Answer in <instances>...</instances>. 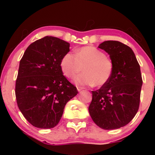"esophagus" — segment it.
I'll list each match as a JSON object with an SVG mask.
<instances>
[{
	"mask_svg": "<svg viewBox=\"0 0 155 155\" xmlns=\"http://www.w3.org/2000/svg\"><path fill=\"white\" fill-rule=\"evenodd\" d=\"M76 88H77V90H78V91H79V92L81 91V90L83 89V87H79V86L76 87Z\"/></svg>",
	"mask_w": 155,
	"mask_h": 155,
	"instance_id": "esophagus-1",
	"label": "esophagus"
}]
</instances>
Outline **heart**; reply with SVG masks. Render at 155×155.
<instances>
[{
  "label": "heart",
  "mask_w": 155,
  "mask_h": 155,
  "mask_svg": "<svg viewBox=\"0 0 155 155\" xmlns=\"http://www.w3.org/2000/svg\"><path fill=\"white\" fill-rule=\"evenodd\" d=\"M60 67L66 77L74 79L84 69V73L76 78L79 84L102 87L111 78L114 63L104 51L87 46L77 49L75 54L68 52L62 58Z\"/></svg>",
  "instance_id": "obj_1"
}]
</instances>
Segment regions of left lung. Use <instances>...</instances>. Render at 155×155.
Listing matches in <instances>:
<instances>
[{"label": "left lung", "instance_id": "1", "mask_svg": "<svg viewBox=\"0 0 155 155\" xmlns=\"http://www.w3.org/2000/svg\"><path fill=\"white\" fill-rule=\"evenodd\" d=\"M110 55L114 71L109 81L92 91L89 112L92 120L104 130L126 125L138 112L142 80L140 65L130 47L117 41L99 45Z\"/></svg>", "mask_w": 155, "mask_h": 155}]
</instances>
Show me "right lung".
I'll return each mask as SVG.
<instances>
[{
	"mask_svg": "<svg viewBox=\"0 0 155 155\" xmlns=\"http://www.w3.org/2000/svg\"><path fill=\"white\" fill-rule=\"evenodd\" d=\"M69 48L70 44L62 39L45 36L29 45L20 60L16 100L23 116L34 127H55L65 104L77 95V89L60 67Z\"/></svg>",
	"mask_w": 155,
	"mask_h": 155,
	"instance_id": "right-lung-1",
	"label": "right lung"
}]
</instances>
